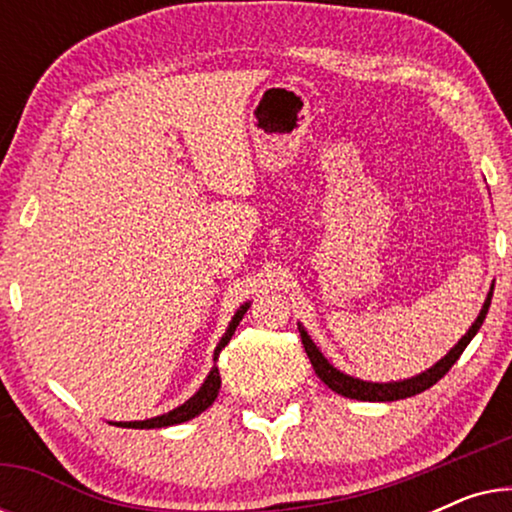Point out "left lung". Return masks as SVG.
I'll return each instance as SVG.
<instances>
[{"label": "left lung", "instance_id": "left-lung-1", "mask_svg": "<svg viewBox=\"0 0 512 512\" xmlns=\"http://www.w3.org/2000/svg\"><path fill=\"white\" fill-rule=\"evenodd\" d=\"M492 293H494V289L489 291V296L485 300V305H482V310L478 314V319H475V324L468 328V333L464 335V338H461L457 345H454L452 352L447 354L445 359H440L436 366L426 370V373L412 377V380L389 382V384L356 380V377H349L345 373H340L338 368H333L331 363L324 359V354L319 352L317 345H314V342L310 340V335H307L303 328H300V338H303V347H305L307 356H310L314 373H317L319 380L324 382L328 389H333L335 394L347 396V398H356V401H401V398H410L415 394H422V391H426V389H431L433 384H436L440 377H445L447 370H450L454 363L459 361V356L464 354L468 342L475 338V333L480 331L482 321H485V317H487L489 305H492Z\"/></svg>", "mask_w": 512, "mask_h": 512}]
</instances>
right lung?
I'll use <instances>...</instances> for the list:
<instances>
[{
  "label": "right lung",
  "mask_w": 512,
  "mask_h": 512,
  "mask_svg": "<svg viewBox=\"0 0 512 512\" xmlns=\"http://www.w3.org/2000/svg\"><path fill=\"white\" fill-rule=\"evenodd\" d=\"M249 305H242L237 314L230 321L226 335H223L219 347H216L214 352V361L219 359V352L223 347L228 345L230 338H233L237 324H240L244 312H247ZM219 389H221V375H219V368H212V373L207 375V380L202 387L198 389V394L193 398H188L184 405H179V408H174L172 412H167V415H160V417H153V419H144V422H116V426H125V429H163V426H172V424H181V422H188V419H193L195 415H200V412H205L209 405L214 403V398L219 396Z\"/></svg>",
  "instance_id": "right-lung-1"
}]
</instances>
